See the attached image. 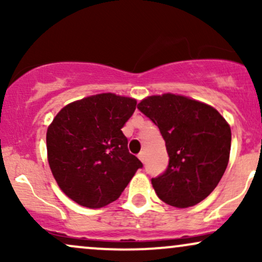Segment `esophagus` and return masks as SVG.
<instances>
[{
  "instance_id": "1",
  "label": "esophagus",
  "mask_w": 262,
  "mask_h": 262,
  "mask_svg": "<svg viewBox=\"0 0 262 262\" xmlns=\"http://www.w3.org/2000/svg\"><path fill=\"white\" fill-rule=\"evenodd\" d=\"M138 158H139V160H140L141 162H144V160H145V152L140 151L139 155H138Z\"/></svg>"
}]
</instances>
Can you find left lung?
Listing matches in <instances>:
<instances>
[{
  "mask_svg": "<svg viewBox=\"0 0 262 262\" xmlns=\"http://www.w3.org/2000/svg\"><path fill=\"white\" fill-rule=\"evenodd\" d=\"M158 125L169 166L151 179L156 194L176 208L196 206L221 181L229 162V123L214 107L173 93L148 96L138 104Z\"/></svg>",
  "mask_w": 262,
  "mask_h": 262,
  "instance_id": "left-lung-1",
  "label": "left lung"
}]
</instances>
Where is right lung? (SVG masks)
I'll return each instance as SVG.
<instances>
[{
  "mask_svg": "<svg viewBox=\"0 0 262 262\" xmlns=\"http://www.w3.org/2000/svg\"><path fill=\"white\" fill-rule=\"evenodd\" d=\"M137 100L98 93L59 111L47 130L48 162L56 183L70 200L102 208L118 200L143 166L129 154L122 128Z\"/></svg>",
  "mask_w": 262,
  "mask_h": 262,
  "instance_id": "right-lung-1",
  "label": "right lung"
}]
</instances>
